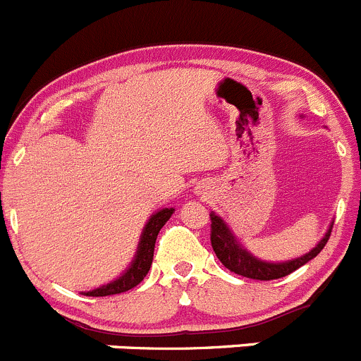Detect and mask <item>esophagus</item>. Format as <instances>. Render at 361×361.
I'll list each match as a JSON object with an SVG mask.
<instances>
[{"instance_id": "1", "label": "esophagus", "mask_w": 361, "mask_h": 361, "mask_svg": "<svg viewBox=\"0 0 361 361\" xmlns=\"http://www.w3.org/2000/svg\"><path fill=\"white\" fill-rule=\"evenodd\" d=\"M198 195H205V192H203V191H202V189H200V191H198Z\"/></svg>"}]
</instances>
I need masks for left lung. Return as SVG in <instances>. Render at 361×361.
<instances>
[{
	"label": "left lung",
	"instance_id": "1",
	"mask_svg": "<svg viewBox=\"0 0 361 361\" xmlns=\"http://www.w3.org/2000/svg\"><path fill=\"white\" fill-rule=\"evenodd\" d=\"M331 233V224L324 237L317 242L316 247L309 251L307 255L300 256V258L290 259V262L283 263H267L262 259L255 258L247 249L242 247L237 242L235 235L228 228V224L221 219L216 214H210V242H212V249L219 262L226 267L231 272L238 274V276L249 277V279H258V281H272L281 279L284 276H290L307 262L316 258L321 252V249L326 245L328 238Z\"/></svg>",
	"mask_w": 361,
	"mask_h": 361
}]
</instances>
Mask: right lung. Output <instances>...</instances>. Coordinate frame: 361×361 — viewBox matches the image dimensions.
Returning a JSON list of instances; mask_svg holds the SVG:
<instances>
[{"label":"right lung","mask_w":361,"mask_h":361,"mask_svg":"<svg viewBox=\"0 0 361 361\" xmlns=\"http://www.w3.org/2000/svg\"><path fill=\"white\" fill-rule=\"evenodd\" d=\"M173 210L176 209H161L156 214H152L149 217L147 224H145L144 231L140 235V242H138L137 255L135 259L131 262L130 269L119 277V279L112 281L109 284H103V286L96 288V290L87 291L84 293L85 297H109V295H117L124 293V291L131 290L137 284H140L144 281V277L147 276L149 269L152 265V256H154V244L156 238H158L159 230L165 226L166 221L172 217Z\"/></svg>","instance_id":"1"}]
</instances>
